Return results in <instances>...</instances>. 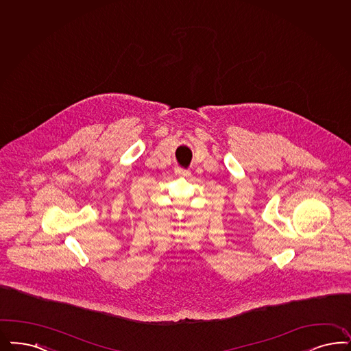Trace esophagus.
<instances>
[{
	"mask_svg": "<svg viewBox=\"0 0 351 351\" xmlns=\"http://www.w3.org/2000/svg\"><path fill=\"white\" fill-rule=\"evenodd\" d=\"M176 174L183 176V177H189V176L191 174V171L189 169H183V168H177V169H176Z\"/></svg>",
	"mask_w": 351,
	"mask_h": 351,
	"instance_id": "obj_1",
	"label": "esophagus"
}]
</instances>
